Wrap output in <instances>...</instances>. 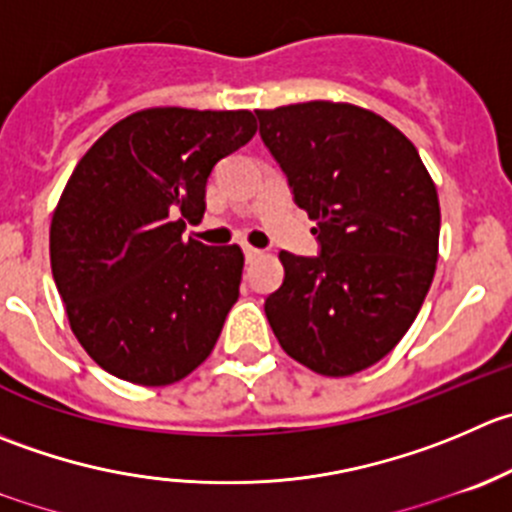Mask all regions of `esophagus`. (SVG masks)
Returning <instances> with one entry per match:
<instances>
[{
    "label": "esophagus",
    "instance_id": "obj_1",
    "mask_svg": "<svg viewBox=\"0 0 512 512\" xmlns=\"http://www.w3.org/2000/svg\"><path fill=\"white\" fill-rule=\"evenodd\" d=\"M242 250H245L247 262H255V260H260V257H265V250H257V247H252V245H245Z\"/></svg>",
    "mask_w": 512,
    "mask_h": 512
}]
</instances>
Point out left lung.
I'll list each match as a JSON object with an SVG mask.
<instances>
[{
    "mask_svg": "<svg viewBox=\"0 0 512 512\" xmlns=\"http://www.w3.org/2000/svg\"><path fill=\"white\" fill-rule=\"evenodd\" d=\"M260 135L320 255L280 252L285 280L265 300L282 350L317 375L345 377L388 355L435 275L440 202L413 142L347 102L257 109Z\"/></svg>",
    "mask_w": 512,
    "mask_h": 512,
    "instance_id": "obj_1",
    "label": "left lung"
}]
</instances>
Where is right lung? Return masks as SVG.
I'll use <instances>...</instances> for the list:
<instances>
[{
  "label": "right lung",
  "instance_id": "obj_1",
  "mask_svg": "<svg viewBox=\"0 0 512 512\" xmlns=\"http://www.w3.org/2000/svg\"><path fill=\"white\" fill-rule=\"evenodd\" d=\"M255 132L247 109L152 107L112 124L77 162L49 260L74 337L109 375L162 388L210 357L245 255L182 232L205 215L212 167Z\"/></svg>",
  "mask_w": 512,
  "mask_h": 512
}]
</instances>
